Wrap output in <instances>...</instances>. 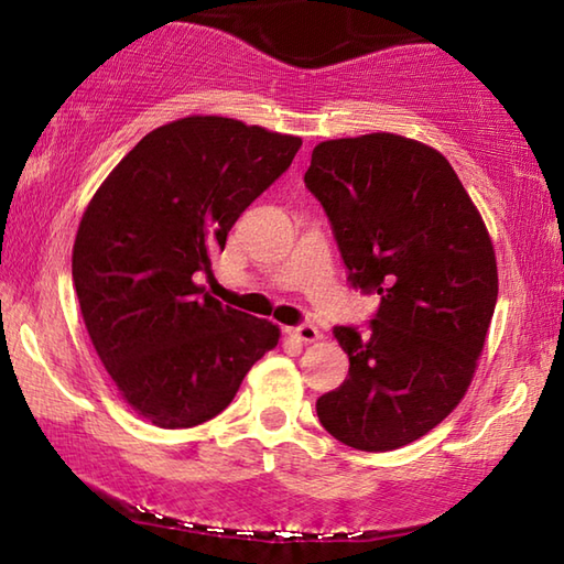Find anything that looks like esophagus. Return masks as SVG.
<instances>
[{"instance_id": "obj_1", "label": "esophagus", "mask_w": 564, "mask_h": 564, "mask_svg": "<svg viewBox=\"0 0 564 564\" xmlns=\"http://www.w3.org/2000/svg\"><path fill=\"white\" fill-rule=\"evenodd\" d=\"M289 333L293 338H299V340H303V343H313V340H318L321 338V330L313 326V323H301V326H293V328H289Z\"/></svg>"}]
</instances>
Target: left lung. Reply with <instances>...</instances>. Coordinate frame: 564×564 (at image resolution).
Here are the masks:
<instances>
[{"label":"left lung","mask_w":564,"mask_h":564,"mask_svg":"<svg viewBox=\"0 0 564 564\" xmlns=\"http://www.w3.org/2000/svg\"><path fill=\"white\" fill-rule=\"evenodd\" d=\"M303 181L352 289L380 295L366 336L333 328L350 368L318 398V420L356 451H395L470 386L498 303L488 228L447 159L395 133L323 141Z\"/></svg>","instance_id":"obj_1"}]
</instances>
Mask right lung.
I'll use <instances>...</instances> for the list:
<instances>
[{"label": "right lung", "instance_id": "add662e5", "mask_svg": "<svg viewBox=\"0 0 564 564\" xmlns=\"http://www.w3.org/2000/svg\"><path fill=\"white\" fill-rule=\"evenodd\" d=\"M303 141L224 117L159 127L111 171L76 231L72 279L121 398L159 427H194L231 403L279 326L212 299L194 273Z\"/></svg>", "mask_w": 564, "mask_h": 564}]
</instances>
